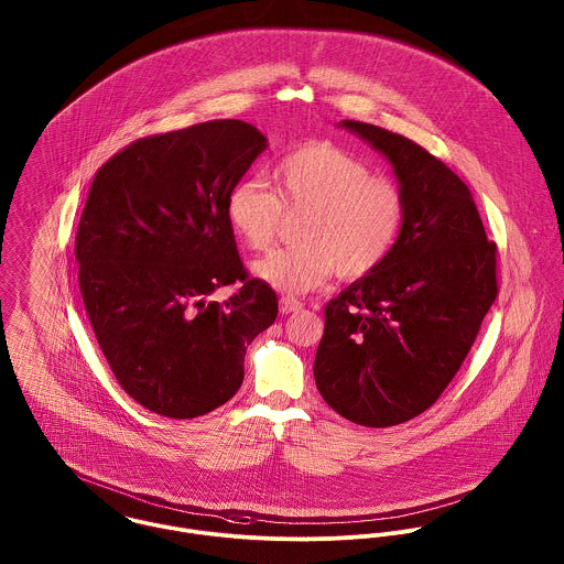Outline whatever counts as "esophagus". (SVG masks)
I'll use <instances>...</instances> for the list:
<instances>
[{"mask_svg":"<svg viewBox=\"0 0 564 564\" xmlns=\"http://www.w3.org/2000/svg\"><path fill=\"white\" fill-rule=\"evenodd\" d=\"M302 302L300 300H295V297H291V295H284V297H280V313L282 315H291V313H297V311H302Z\"/></svg>","mask_w":564,"mask_h":564,"instance_id":"esophagus-1","label":"esophagus"}]
</instances>
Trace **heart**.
<instances>
[{
	"mask_svg": "<svg viewBox=\"0 0 564 564\" xmlns=\"http://www.w3.org/2000/svg\"><path fill=\"white\" fill-rule=\"evenodd\" d=\"M273 191L241 180L226 199L235 237L253 251L280 232L282 210L304 213L297 245L253 262V275L286 293H306L336 271L343 280L373 273L393 251L403 221L402 191L367 162L327 141L306 143L273 166Z\"/></svg>",
	"mask_w": 564,
	"mask_h": 564,
	"instance_id": "1",
	"label": "heart"
}]
</instances>
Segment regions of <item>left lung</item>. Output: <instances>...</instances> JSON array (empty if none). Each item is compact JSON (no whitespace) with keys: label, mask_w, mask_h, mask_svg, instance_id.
I'll return each instance as SVG.
<instances>
[{"label":"left lung","mask_w":564,"mask_h":564,"mask_svg":"<svg viewBox=\"0 0 564 564\" xmlns=\"http://www.w3.org/2000/svg\"><path fill=\"white\" fill-rule=\"evenodd\" d=\"M340 128L391 162L403 221L389 258L325 306L315 382L340 416L389 427L425 412L458 373L497 297V245L445 162L371 123Z\"/></svg>","instance_id":"8db88e82"}]
</instances>
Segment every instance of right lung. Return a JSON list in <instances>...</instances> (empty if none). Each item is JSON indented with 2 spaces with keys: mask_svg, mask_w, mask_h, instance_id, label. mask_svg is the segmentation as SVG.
Instances as JSON below:
<instances>
[{
  "mask_svg": "<svg viewBox=\"0 0 564 564\" xmlns=\"http://www.w3.org/2000/svg\"><path fill=\"white\" fill-rule=\"evenodd\" d=\"M264 150L253 126L219 119L134 141L90 184L76 237L84 308L121 389L162 416L235 398L247 345L278 317L226 219L230 188ZM237 281L230 301L207 300Z\"/></svg>",
  "mask_w": 564,
  "mask_h": 564,
  "instance_id": "right-lung-1",
  "label": "right lung"
}]
</instances>
